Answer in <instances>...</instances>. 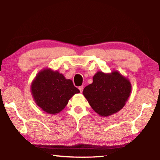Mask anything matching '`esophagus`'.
<instances>
[{
    "label": "esophagus",
    "mask_w": 160,
    "mask_h": 160,
    "mask_svg": "<svg viewBox=\"0 0 160 160\" xmlns=\"http://www.w3.org/2000/svg\"><path fill=\"white\" fill-rule=\"evenodd\" d=\"M83 89H84V87H83V85H82V86H80V87H79V90H80V92H82Z\"/></svg>",
    "instance_id": "obj_1"
}]
</instances>
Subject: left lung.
<instances>
[{"label":"left lung","mask_w":160,"mask_h":160,"mask_svg":"<svg viewBox=\"0 0 160 160\" xmlns=\"http://www.w3.org/2000/svg\"><path fill=\"white\" fill-rule=\"evenodd\" d=\"M131 88L130 80L118 71H98L93 76L92 83L86 86L82 93L94 112L107 117L123 109Z\"/></svg>","instance_id":"1"}]
</instances>
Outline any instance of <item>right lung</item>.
Wrapping results in <instances>:
<instances>
[{
	"label": "right lung",
	"mask_w": 160,
	"mask_h": 160,
	"mask_svg": "<svg viewBox=\"0 0 160 160\" xmlns=\"http://www.w3.org/2000/svg\"><path fill=\"white\" fill-rule=\"evenodd\" d=\"M31 92L38 107L46 113L56 114L64 109L69 99L80 90L71 80L47 68L38 72L32 82Z\"/></svg>",
	"instance_id": "1"
}]
</instances>
